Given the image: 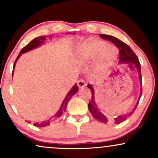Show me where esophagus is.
Masks as SVG:
<instances>
[{
    "mask_svg": "<svg viewBox=\"0 0 158 158\" xmlns=\"http://www.w3.org/2000/svg\"><path fill=\"white\" fill-rule=\"evenodd\" d=\"M77 85L79 88H82L86 85V83H85V81L84 80H82V79H79V81H77Z\"/></svg>",
    "mask_w": 158,
    "mask_h": 158,
    "instance_id": "1",
    "label": "esophagus"
}]
</instances>
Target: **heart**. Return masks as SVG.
Returning <instances> with one entry per match:
<instances>
[{
	"label": "heart",
	"instance_id": "heart-1",
	"mask_svg": "<svg viewBox=\"0 0 158 158\" xmlns=\"http://www.w3.org/2000/svg\"><path fill=\"white\" fill-rule=\"evenodd\" d=\"M117 49L112 45H108L106 41L99 40H90L78 47L77 58L80 61H87L98 57L97 68L103 69L111 64L117 58Z\"/></svg>",
	"mask_w": 158,
	"mask_h": 158
}]
</instances>
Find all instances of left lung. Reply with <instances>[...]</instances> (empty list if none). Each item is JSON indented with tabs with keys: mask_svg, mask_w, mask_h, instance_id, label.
I'll use <instances>...</instances> for the list:
<instances>
[{
	"mask_svg": "<svg viewBox=\"0 0 158 158\" xmlns=\"http://www.w3.org/2000/svg\"><path fill=\"white\" fill-rule=\"evenodd\" d=\"M101 38L103 39L108 40L110 41V42L114 43V44L117 46V48L119 50V63L120 64H131L134 65V67L137 69V72H138V75L139 77V81H140V94H139V97L138 101L136 103L135 107L134 108L133 111L130 112L128 114H122V115L119 116H114V117H110V116L107 114L105 112H103L102 110L99 108V107L97 106V104L95 102L94 99V89L91 85H88V88L91 90L92 97L91 99H90V102L88 103V109H89L90 112L91 113L92 116L97 119L99 122L102 123H114L115 124H119V123H123L128 118V117L131 116V114L134 113L136 108H137V105L139 103V100L140 99L141 95H142V81H141V71H140V64L138 60V58L136 56V54L134 52L133 50L129 48L128 45H127L126 43L123 42L122 41L117 39L116 37L114 36L109 35H104V34H100L99 35Z\"/></svg>",
	"mask_w": 158,
	"mask_h": 158,
	"instance_id": "8db88e82",
	"label": "left lung"
}]
</instances>
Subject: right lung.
<instances>
[{
  "instance_id": "right-lung-1",
  "label": "right lung",
  "mask_w": 158,
  "mask_h": 158,
  "mask_svg": "<svg viewBox=\"0 0 158 158\" xmlns=\"http://www.w3.org/2000/svg\"><path fill=\"white\" fill-rule=\"evenodd\" d=\"M73 34H75V33H73ZM45 40H46V38H45L44 36H41V37L35 38V39L32 40V41H30V42L28 44L26 45V46H25L24 48H23L22 50L20 51L19 55L18 56L17 59H16L15 63H14L13 70H12V76H13L14 68H15V64H16V62H17V61L19 60L20 56L22 55L23 53H24V52H27L30 51V50H33V49H35L36 48H39V47L41 46V44H44V43L45 42ZM78 90H79V88H78L77 85V84L74 85V86L71 88V89H70V91H69L68 94L66 95V97H65L64 101H63L62 104H61L60 108H59V110H58L57 113H56L54 116H52L51 118H50V119H48V120L44 121V122H42V123H35L33 124L34 126H38V127L47 126H49V125L50 124L51 121H55V120H56V119H59V117H61V116L62 115V114L64 113V110H66L67 106H68V103L69 101H70V99H71V97H73L74 94L77 93ZM28 123H30V122H28Z\"/></svg>"
}]
</instances>
